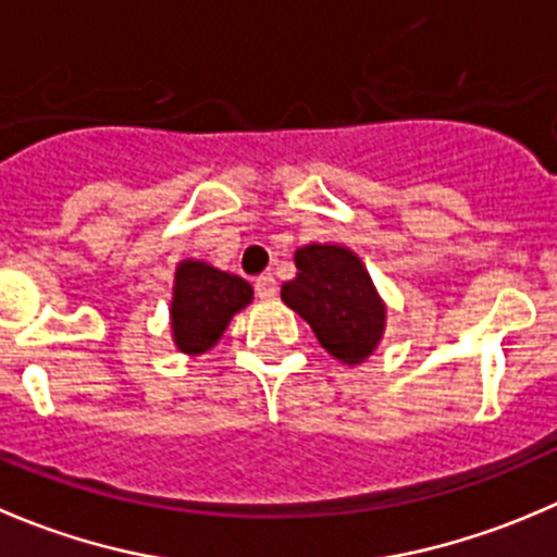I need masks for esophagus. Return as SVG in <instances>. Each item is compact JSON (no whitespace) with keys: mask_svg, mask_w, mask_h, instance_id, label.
I'll list each match as a JSON object with an SVG mask.
<instances>
[{"mask_svg":"<svg viewBox=\"0 0 557 557\" xmlns=\"http://www.w3.org/2000/svg\"><path fill=\"white\" fill-rule=\"evenodd\" d=\"M256 294L261 296V299H274V296H277V280H274L272 274H261V277L256 280Z\"/></svg>","mask_w":557,"mask_h":557,"instance_id":"1","label":"esophagus"}]
</instances>
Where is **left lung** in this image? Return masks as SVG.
<instances>
[{"label": "left lung", "instance_id": "obj_1", "mask_svg": "<svg viewBox=\"0 0 557 557\" xmlns=\"http://www.w3.org/2000/svg\"><path fill=\"white\" fill-rule=\"evenodd\" d=\"M296 280L280 296L299 312L326 354L356 367L375 354L386 332V301L354 250L343 245H312L294 252Z\"/></svg>", "mask_w": 557, "mask_h": 557}]
</instances>
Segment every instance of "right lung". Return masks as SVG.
I'll return each instance as SVG.
<instances>
[{"label":"right lung","mask_w":557,"mask_h":557,"mask_svg":"<svg viewBox=\"0 0 557 557\" xmlns=\"http://www.w3.org/2000/svg\"><path fill=\"white\" fill-rule=\"evenodd\" d=\"M252 301V285L239 274L187 258L174 272L171 337L187 356H201L220 343L231 318Z\"/></svg>","instance_id":"obj_1"}]
</instances>
